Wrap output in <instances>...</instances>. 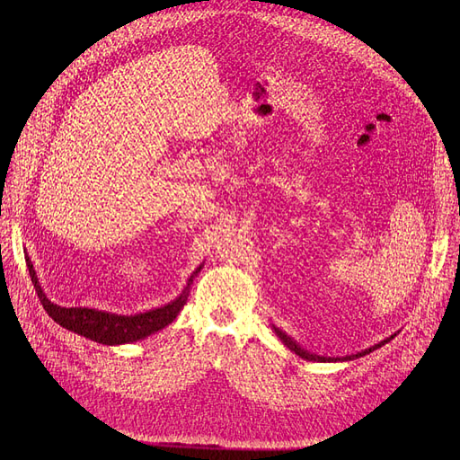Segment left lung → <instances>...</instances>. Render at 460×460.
<instances>
[{
	"mask_svg": "<svg viewBox=\"0 0 460 460\" xmlns=\"http://www.w3.org/2000/svg\"><path fill=\"white\" fill-rule=\"evenodd\" d=\"M276 333L279 335V340L288 347V349H291L295 354H298L300 358H304V359H309V361H330L332 358H324V356H317V354H311V352H307V350H304V349H300V345H296V341H293L291 340V337H288V335H285L281 330H278L276 328ZM390 340H392V337H390ZM390 340H385V341H382V343H378V345H375L373 349H367V350H364V352H358V354H354V356H347L345 359H352V358H359V356H366V354H369V352H373L375 349H378V347H382L384 343H388Z\"/></svg>",
	"mask_w": 460,
	"mask_h": 460,
	"instance_id": "1",
	"label": "left lung"
}]
</instances>
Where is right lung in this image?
<instances>
[{
    "mask_svg": "<svg viewBox=\"0 0 460 460\" xmlns=\"http://www.w3.org/2000/svg\"><path fill=\"white\" fill-rule=\"evenodd\" d=\"M26 262L30 269L31 283L35 287V293L48 315H50L59 326L75 332V333H80V335L87 337V340L102 343V345L132 343V341L143 340V337H147V335L165 328L169 323H173L175 317L179 315V311L184 307V304L188 300V293H190L193 278H196L198 272L201 270V267H199L196 272L191 274L186 288L177 300L169 302L164 307L151 309L147 313H139V315L125 317V315H115V313H106V311H99V309L61 307L58 304H52L42 293L31 261L26 259Z\"/></svg>",
    "mask_w": 460,
    "mask_h": 460,
    "instance_id": "obj_1",
    "label": "right lung"
}]
</instances>
